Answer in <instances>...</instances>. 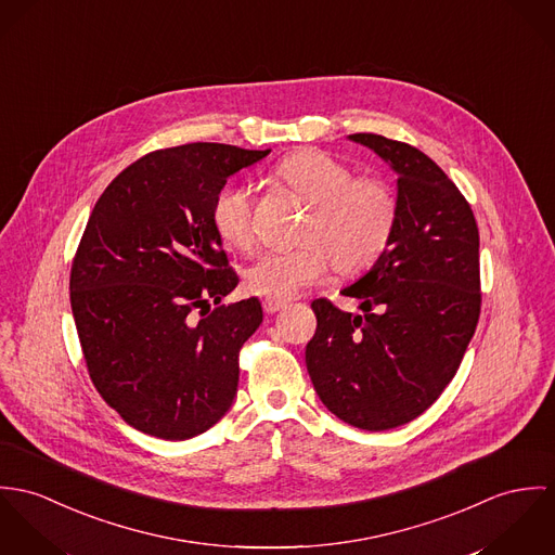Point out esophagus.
Segmentation results:
<instances>
[{"label":"esophagus","mask_w":555,"mask_h":555,"mask_svg":"<svg viewBox=\"0 0 555 555\" xmlns=\"http://www.w3.org/2000/svg\"><path fill=\"white\" fill-rule=\"evenodd\" d=\"M261 305H263V310H266L268 314L279 312V310H283V308L287 307V302H281V300H263Z\"/></svg>","instance_id":"34e87169"}]
</instances>
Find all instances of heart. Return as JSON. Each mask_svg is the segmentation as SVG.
Listing matches in <instances>:
<instances>
[{
	"label": "heart",
	"instance_id": "heart-1",
	"mask_svg": "<svg viewBox=\"0 0 555 555\" xmlns=\"http://www.w3.org/2000/svg\"><path fill=\"white\" fill-rule=\"evenodd\" d=\"M274 172L308 202L310 212L300 230V247L263 253L248 266L245 285L253 296L292 300L325 281L332 266L340 274H358L389 247L398 197L383 179L356 177L351 166L317 149L283 157ZM210 221L228 247L243 253L255 247L250 189L223 186L212 199Z\"/></svg>",
	"mask_w": 555,
	"mask_h": 555
}]
</instances>
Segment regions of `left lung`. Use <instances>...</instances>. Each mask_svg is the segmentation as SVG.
Returning a JSON list of instances; mask_svg holds the SVG:
<instances>
[{
	"label": "left lung",
	"instance_id": "left-lung-1",
	"mask_svg": "<svg viewBox=\"0 0 555 555\" xmlns=\"http://www.w3.org/2000/svg\"><path fill=\"white\" fill-rule=\"evenodd\" d=\"M398 175V223L369 272L343 289L364 314L319 298L307 369L345 424L404 426L438 400L462 364L481 312L479 228L470 204L420 149L353 133Z\"/></svg>",
	"mask_w": 555,
	"mask_h": 555
}]
</instances>
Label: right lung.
I'll use <instances>...</instances> for the list:
<instances>
[{"mask_svg":"<svg viewBox=\"0 0 555 555\" xmlns=\"http://www.w3.org/2000/svg\"><path fill=\"white\" fill-rule=\"evenodd\" d=\"M268 153L217 142L159 149L95 202L69 302L95 389L135 430L185 440L234 402L238 356L263 312L257 298L219 307L241 279L210 208L232 175Z\"/></svg>","mask_w":555,"mask_h":555,"instance_id":"add662e5","label":"right lung"}]
</instances>
